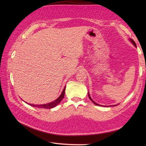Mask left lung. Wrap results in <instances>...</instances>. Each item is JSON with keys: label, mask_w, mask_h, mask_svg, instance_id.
Returning <instances> with one entry per match:
<instances>
[{"label": "left lung", "mask_w": 146, "mask_h": 146, "mask_svg": "<svg viewBox=\"0 0 146 146\" xmlns=\"http://www.w3.org/2000/svg\"><path fill=\"white\" fill-rule=\"evenodd\" d=\"M129 40L130 41V42L132 43V44H133L135 46V47H136V43H135V42L133 40V39H130V38H129ZM88 97H89V98H90V99L92 102H93L95 105H98V106H102V107H110V106H104V105H99V104H97L96 102H95L93 100H92V99H91V96H90V94H89V91H88ZM113 106H115V105H111V106H110V107H113Z\"/></svg>", "instance_id": "obj_1"}]
</instances>
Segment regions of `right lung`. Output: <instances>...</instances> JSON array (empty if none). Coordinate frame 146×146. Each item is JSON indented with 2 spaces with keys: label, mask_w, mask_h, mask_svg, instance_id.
Segmentation results:
<instances>
[{
  "label": "right lung",
  "mask_w": 146,
  "mask_h": 146,
  "mask_svg": "<svg viewBox=\"0 0 146 146\" xmlns=\"http://www.w3.org/2000/svg\"><path fill=\"white\" fill-rule=\"evenodd\" d=\"M65 89H66V86H64V89L61 92V95L58 97V98H57L56 100H55L54 101L50 103H48V104H41V105H35V104H28L29 105L32 106V107H37L39 108H47V109H50V108H53L55 107L56 106L58 105L60 102L61 101L63 100V99L64 98V92H65Z\"/></svg>",
  "instance_id": "obj_1"
}]
</instances>
